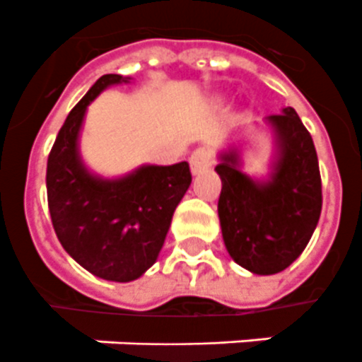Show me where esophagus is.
<instances>
[{"label": "esophagus", "instance_id": "esophagus-1", "mask_svg": "<svg viewBox=\"0 0 362 362\" xmlns=\"http://www.w3.org/2000/svg\"><path fill=\"white\" fill-rule=\"evenodd\" d=\"M189 165H192L193 175H201L204 170H209L210 165H212V153H210V150H206V148H197L189 156Z\"/></svg>", "mask_w": 362, "mask_h": 362}]
</instances>
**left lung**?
<instances>
[{"label": "left lung", "mask_w": 362, "mask_h": 362, "mask_svg": "<svg viewBox=\"0 0 362 362\" xmlns=\"http://www.w3.org/2000/svg\"><path fill=\"white\" fill-rule=\"evenodd\" d=\"M274 135L269 178L242 173L240 150L220 153L221 235L235 263L253 274L286 270L304 252L321 214V176L308 129L293 107L264 118Z\"/></svg>", "instance_id": "1"}]
</instances>
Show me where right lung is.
Masks as SVG:
<instances>
[{"label":"right lung","instance_id":"right-lung-1","mask_svg":"<svg viewBox=\"0 0 362 362\" xmlns=\"http://www.w3.org/2000/svg\"><path fill=\"white\" fill-rule=\"evenodd\" d=\"M129 76L103 75L71 110L47 163L48 210L58 240L76 263L110 281H133L156 261L176 206L192 184L187 161L142 165L120 178L88 170L78 150L88 105Z\"/></svg>","mask_w":362,"mask_h":362}]
</instances>
